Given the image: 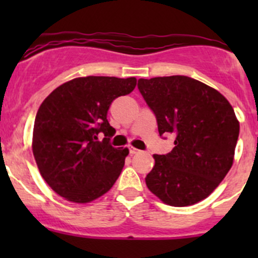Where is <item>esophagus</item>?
Segmentation results:
<instances>
[{
    "instance_id": "34e87169",
    "label": "esophagus",
    "mask_w": 258,
    "mask_h": 258,
    "mask_svg": "<svg viewBox=\"0 0 258 258\" xmlns=\"http://www.w3.org/2000/svg\"><path fill=\"white\" fill-rule=\"evenodd\" d=\"M141 152V151L140 150H137V148H135V147H130V153H131V155H135V153H140Z\"/></svg>"
}]
</instances>
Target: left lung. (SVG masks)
<instances>
[{
	"label": "left lung",
	"mask_w": 258,
	"mask_h": 258,
	"mask_svg": "<svg viewBox=\"0 0 258 258\" xmlns=\"http://www.w3.org/2000/svg\"><path fill=\"white\" fill-rule=\"evenodd\" d=\"M139 90L161 136H176L170 153L153 155L148 189L170 206L202 201L232 167L240 134L232 106L217 90L187 76L140 79Z\"/></svg>",
	"instance_id": "obj_1"
}]
</instances>
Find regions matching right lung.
Listing matches in <instances>:
<instances>
[{"instance_id": "1", "label": "right lung", "mask_w": 258, "mask_h": 258, "mask_svg": "<svg viewBox=\"0 0 258 258\" xmlns=\"http://www.w3.org/2000/svg\"><path fill=\"white\" fill-rule=\"evenodd\" d=\"M135 77H77L45 98L36 114L32 151L41 176L67 201L88 204L111 189L128 148L110 145L116 130L107 111L114 98L131 93ZM102 132L105 139L98 141Z\"/></svg>"}]
</instances>
